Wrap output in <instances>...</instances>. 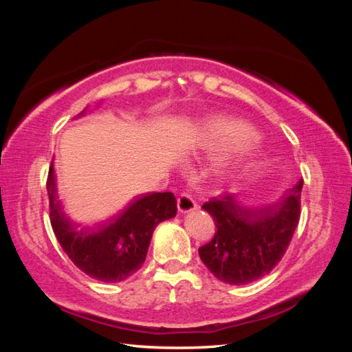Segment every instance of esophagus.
<instances>
[{"mask_svg":"<svg viewBox=\"0 0 352 352\" xmlns=\"http://www.w3.org/2000/svg\"><path fill=\"white\" fill-rule=\"evenodd\" d=\"M176 204H177V211L179 212H189V211H192V210L197 208V202L194 201L192 197L188 195V194H180L177 197Z\"/></svg>","mask_w":352,"mask_h":352,"instance_id":"1","label":"esophagus"}]
</instances>
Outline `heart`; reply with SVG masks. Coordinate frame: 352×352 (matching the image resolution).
Wrapping results in <instances>:
<instances>
[{"instance_id": "b5f03b06", "label": "heart", "mask_w": 352, "mask_h": 352, "mask_svg": "<svg viewBox=\"0 0 352 352\" xmlns=\"http://www.w3.org/2000/svg\"><path fill=\"white\" fill-rule=\"evenodd\" d=\"M258 132L236 117L214 116L202 123L195 133L194 145L206 153H223L217 166L225 160L242 158L257 144Z\"/></svg>"}]
</instances>
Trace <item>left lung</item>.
<instances>
[{"instance_id":"obj_1","label":"left lung","mask_w":352,"mask_h":352,"mask_svg":"<svg viewBox=\"0 0 352 352\" xmlns=\"http://www.w3.org/2000/svg\"><path fill=\"white\" fill-rule=\"evenodd\" d=\"M302 179L278 206L250 208L233 194L211 198L202 206L216 233L198 250L207 269L221 282L247 285L270 273L286 252L300 221Z\"/></svg>"}]
</instances>
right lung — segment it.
<instances>
[{"instance_id":"add662e5","label":"right lung","mask_w":352,"mask_h":352,"mask_svg":"<svg viewBox=\"0 0 352 352\" xmlns=\"http://www.w3.org/2000/svg\"><path fill=\"white\" fill-rule=\"evenodd\" d=\"M47 190L51 226L63 251L83 273L105 283L122 282L140 270L154 229L177 212L172 192H150L136 195L97 228H79L67 217L58 199L54 163L50 166Z\"/></svg>"}]
</instances>
